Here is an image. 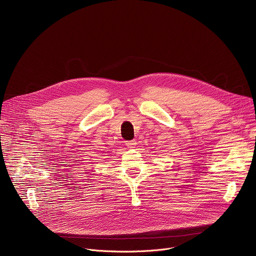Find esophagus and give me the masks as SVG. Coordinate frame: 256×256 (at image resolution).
Segmentation results:
<instances>
[{"label":"esophagus","mask_w":256,"mask_h":256,"mask_svg":"<svg viewBox=\"0 0 256 256\" xmlns=\"http://www.w3.org/2000/svg\"><path fill=\"white\" fill-rule=\"evenodd\" d=\"M126 147H128L130 149H132V148H134V147H136V140H128V142H126Z\"/></svg>","instance_id":"obj_1"}]
</instances>
